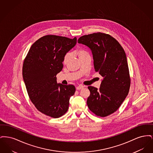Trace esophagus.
I'll list each match as a JSON object with an SVG mask.
<instances>
[{"label":"esophagus","mask_w":153,"mask_h":153,"mask_svg":"<svg viewBox=\"0 0 153 153\" xmlns=\"http://www.w3.org/2000/svg\"><path fill=\"white\" fill-rule=\"evenodd\" d=\"M84 86L83 85H79V86H77V87H76V89L77 90H80V89H82V88H84Z\"/></svg>","instance_id":"esophagus-1"}]
</instances>
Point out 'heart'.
<instances>
[{
  "label": "heart",
  "instance_id": "obj_1",
  "mask_svg": "<svg viewBox=\"0 0 153 153\" xmlns=\"http://www.w3.org/2000/svg\"><path fill=\"white\" fill-rule=\"evenodd\" d=\"M76 54L79 57V58H81V57H84V56L88 54L87 52L83 50V49H79V50H78L77 51H76ZM69 57H70V54L69 53H67L65 56L64 58V64H65V63L67 62V61H68Z\"/></svg>",
  "mask_w": 153,
  "mask_h": 153
}]
</instances>
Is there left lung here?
<instances>
[{"instance_id": "1", "label": "left lung", "mask_w": 153, "mask_h": 153, "mask_svg": "<svg viewBox=\"0 0 153 153\" xmlns=\"http://www.w3.org/2000/svg\"><path fill=\"white\" fill-rule=\"evenodd\" d=\"M78 43L90 49L95 71L103 77L99 89L88 87V107L97 116H108L117 111L129 92L130 78L125 51L114 38L102 33L81 36Z\"/></svg>"}]
</instances>
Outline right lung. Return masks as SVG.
<instances>
[{"mask_svg":"<svg viewBox=\"0 0 153 153\" xmlns=\"http://www.w3.org/2000/svg\"><path fill=\"white\" fill-rule=\"evenodd\" d=\"M76 43V37L45 36L32 45L24 60L23 79L30 99L36 109L49 117L65 114L76 91L73 85L57 83L56 75L63 68L66 54Z\"/></svg>","mask_w":153,"mask_h":153,"instance_id":"right-lung-1","label":"right lung"}]
</instances>
